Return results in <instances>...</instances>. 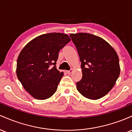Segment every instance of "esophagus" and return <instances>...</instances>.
I'll return each mask as SVG.
<instances>
[{
  "mask_svg": "<svg viewBox=\"0 0 132 132\" xmlns=\"http://www.w3.org/2000/svg\"><path fill=\"white\" fill-rule=\"evenodd\" d=\"M72 72H73V70H72V69H71V70H68L67 72L68 74H71L72 73Z\"/></svg>",
  "mask_w": 132,
  "mask_h": 132,
  "instance_id": "1",
  "label": "esophagus"
}]
</instances>
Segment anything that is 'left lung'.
Returning <instances> with one entry per match:
<instances>
[{
  "label": "left lung",
  "instance_id": "left-lung-1",
  "mask_svg": "<svg viewBox=\"0 0 132 132\" xmlns=\"http://www.w3.org/2000/svg\"><path fill=\"white\" fill-rule=\"evenodd\" d=\"M77 50L82 78L77 90L85 98L97 100L115 85L120 72L119 59L114 48L100 37L88 33L71 34Z\"/></svg>",
  "mask_w": 132,
  "mask_h": 132
}]
</instances>
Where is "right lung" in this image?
<instances>
[{"label":"right lung","mask_w":132,"mask_h":132,"mask_svg":"<svg viewBox=\"0 0 132 132\" xmlns=\"http://www.w3.org/2000/svg\"><path fill=\"white\" fill-rule=\"evenodd\" d=\"M70 41L65 34H45L34 38L21 50L17 61V76L34 98L45 100L56 92L63 75L57 69L56 62L60 50Z\"/></svg>","instance_id":"right-lung-1"}]
</instances>
